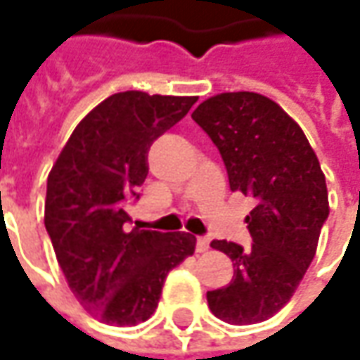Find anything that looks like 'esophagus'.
Here are the masks:
<instances>
[{"instance_id":"1","label":"esophagus","mask_w":360,"mask_h":360,"mask_svg":"<svg viewBox=\"0 0 360 360\" xmlns=\"http://www.w3.org/2000/svg\"><path fill=\"white\" fill-rule=\"evenodd\" d=\"M210 248V238L208 236H198L196 238V252H206Z\"/></svg>"}]
</instances>
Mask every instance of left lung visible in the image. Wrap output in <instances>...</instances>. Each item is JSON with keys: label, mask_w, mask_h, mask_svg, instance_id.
<instances>
[{"label": "left lung", "mask_w": 360, "mask_h": 360, "mask_svg": "<svg viewBox=\"0 0 360 360\" xmlns=\"http://www.w3.org/2000/svg\"><path fill=\"white\" fill-rule=\"evenodd\" d=\"M192 120L218 148L230 190L252 196L246 216L252 246L212 240L232 258L234 276L208 290V307L230 325L270 319L295 295L328 218V192L316 154L295 120L255 91H226L202 102Z\"/></svg>", "instance_id": "8db88e82"}]
</instances>
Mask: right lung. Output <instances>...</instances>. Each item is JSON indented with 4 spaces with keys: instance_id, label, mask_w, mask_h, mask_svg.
Wrapping results in <instances>:
<instances>
[{
    "instance_id": "1",
    "label": "right lung",
    "mask_w": 360,
    "mask_h": 360,
    "mask_svg": "<svg viewBox=\"0 0 360 360\" xmlns=\"http://www.w3.org/2000/svg\"><path fill=\"white\" fill-rule=\"evenodd\" d=\"M196 98L120 91L72 131L48 176L46 230L79 304L102 323L131 326L158 307L166 274L194 255L188 232L130 229L126 206L148 176V150Z\"/></svg>"
}]
</instances>
